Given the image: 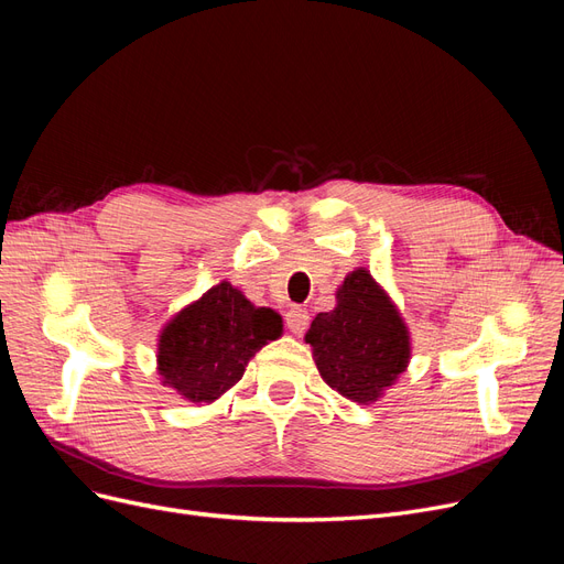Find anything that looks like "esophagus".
Segmentation results:
<instances>
[{"label": "esophagus", "mask_w": 564, "mask_h": 564, "mask_svg": "<svg viewBox=\"0 0 564 564\" xmlns=\"http://www.w3.org/2000/svg\"><path fill=\"white\" fill-rule=\"evenodd\" d=\"M284 319H286V327L292 329L294 334H303L305 329H308V322H311V313L305 311V308H301V305H292V308L286 311V315H284Z\"/></svg>", "instance_id": "1"}]
</instances>
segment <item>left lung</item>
Instances as JSON below:
<instances>
[{"instance_id": "left-lung-1", "label": "left lung", "mask_w": 564, "mask_h": 564, "mask_svg": "<svg viewBox=\"0 0 564 564\" xmlns=\"http://www.w3.org/2000/svg\"><path fill=\"white\" fill-rule=\"evenodd\" d=\"M305 344L313 348L319 377L360 404L377 402L412 352L398 308L365 268L338 286L336 308L313 319Z\"/></svg>"}]
</instances>
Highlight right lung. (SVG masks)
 <instances>
[{"label": "right lung", "instance_id": "right-lung-1", "mask_svg": "<svg viewBox=\"0 0 564 564\" xmlns=\"http://www.w3.org/2000/svg\"><path fill=\"white\" fill-rule=\"evenodd\" d=\"M282 334V317L256 308L230 282L212 286L160 334L162 383L191 402H214L242 379L245 367L268 340Z\"/></svg>", "mask_w": 564, "mask_h": 564}]
</instances>
